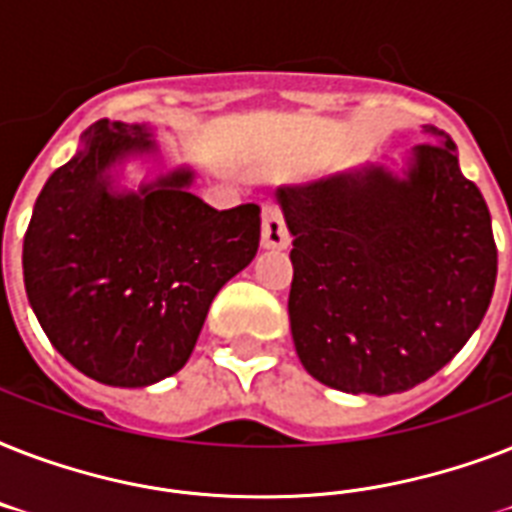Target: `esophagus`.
Returning <instances> with one entry per match:
<instances>
[{
	"instance_id": "obj_1",
	"label": "esophagus",
	"mask_w": 512,
	"mask_h": 512,
	"mask_svg": "<svg viewBox=\"0 0 512 512\" xmlns=\"http://www.w3.org/2000/svg\"><path fill=\"white\" fill-rule=\"evenodd\" d=\"M263 249H287L289 247V231L281 217V209L276 204H265L263 207V236H260Z\"/></svg>"
}]
</instances>
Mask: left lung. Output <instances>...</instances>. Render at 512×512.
<instances>
[{
    "instance_id": "left-lung-1",
    "label": "left lung",
    "mask_w": 512,
    "mask_h": 512,
    "mask_svg": "<svg viewBox=\"0 0 512 512\" xmlns=\"http://www.w3.org/2000/svg\"><path fill=\"white\" fill-rule=\"evenodd\" d=\"M396 167L361 164L279 185L292 233V340L311 377L366 396L420 385L470 340L492 303L497 247L457 146L425 124Z\"/></svg>"
}]
</instances>
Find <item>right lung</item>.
I'll return each mask as SVG.
<instances>
[{
    "mask_svg": "<svg viewBox=\"0 0 512 512\" xmlns=\"http://www.w3.org/2000/svg\"><path fill=\"white\" fill-rule=\"evenodd\" d=\"M130 161L152 164L138 189ZM167 167L154 124L95 122L52 172L23 239L28 303L60 356L92 380L146 388L180 372L215 295L257 255L260 207L217 212Z\"/></svg>",
    "mask_w": 512,
    "mask_h": 512,
    "instance_id": "obj_1",
    "label": "right lung"
}]
</instances>
